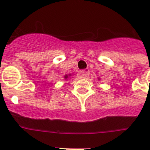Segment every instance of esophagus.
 <instances>
[{"mask_svg":"<svg viewBox=\"0 0 150 150\" xmlns=\"http://www.w3.org/2000/svg\"><path fill=\"white\" fill-rule=\"evenodd\" d=\"M89 75V70L88 69H86L83 71H80L78 73V76L80 78H86L88 77Z\"/></svg>","mask_w":150,"mask_h":150,"instance_id":"esophagus-1","label":"esophagus"}]
</instances>
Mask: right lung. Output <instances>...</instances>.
I'll return each mask as SVG.
<instances>
[{"mask_svg":"<svg viewBox=\"0 0 150 150\" xmlns=\"http://www.w3.org/2000/svg\"><path fill=\"white\" fill-rule=\"evenodd\" d=\"M69 76H70V75H69ZM67 76H67V75H66V76H64V78H65V79H67Z\"/></svg>","mask_w":150,"mask_h":150,"instance_id":"obj_1","label":"right lung"}]
</instances>
